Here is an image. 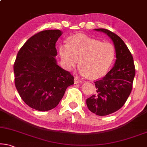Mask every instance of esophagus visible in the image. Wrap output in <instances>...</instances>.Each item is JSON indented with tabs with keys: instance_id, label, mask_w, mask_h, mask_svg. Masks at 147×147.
Listing matches in <instances>:
<instances>
[{
	"instance_id": "obj_1",
	"label": "esophagus",
	"mask_w": 147,
	"mask_h": 147,
	"mask_svg": "<svg viewBox=\"0 0 147 147\" xmlns=\"http://www.w3.org/2000/svg\"><path fill=\"white\" fill-rule=\"evenodd\" d=\"M75 83H83V81L80 79H79L77 77H75Z\"/></svg>"
}]
</instances>
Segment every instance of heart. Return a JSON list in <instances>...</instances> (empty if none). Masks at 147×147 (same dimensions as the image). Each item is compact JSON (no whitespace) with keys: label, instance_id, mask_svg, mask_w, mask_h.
<instances>
[{"label":"heart","instance_id":"obj_1","mask_svg":"<svg viewBox=\"0 0 147 147\" xmlns=\"http://www.w3.org/2000/svg\"><path fill=\"white\" fill-rule=\"evenodd\" d=\"M59 54L66 69L72 70L79 59L80 73L96 79L108 71L114 60L116 50L111 43L77 34L72 36L68 42L60 45Z\"/></svg>","mask_w":147,"mask_h":147}]
</instances>
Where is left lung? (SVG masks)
<instances>
[{
	"mask_svg": "<svg viewBox=\"0 0 147 147\" xmlns=\"http://www.w3.org/2000/svg\"><path fill=\"white\" fill-rule=\"evenodd\" d=\"M95 30L105 33L113 41L116 60L112 69L95 83L97 93L87 99V105L91 112L101 116L119 110L132 91L135 66L132 54L122 39L106 29Z\"/></svg>",
	"mask_w": 147,
	"mask_h": 147,
	"instance_id": "obj_1",
	"label": "left lung"
}]
</instances>
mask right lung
<instances>
[{
	"label": "right lung",
	"instance_id": "1",
	"mask_svg": "<svg viewBox=\"0 0 147 147\" xmlns=\"http://www.w3.org/2000/svg\"><path fill=\"white\" fill-rule=\"evenodd\" d=\"M59 29L45 30L31 37L23 44L14 64L15 85L21 98L31 108L40 111L57 106L74 77L57 64L56 42Z\"/></svg>",
	"mask_w": 147,
	"mask_h": 147
}]
</instances>
